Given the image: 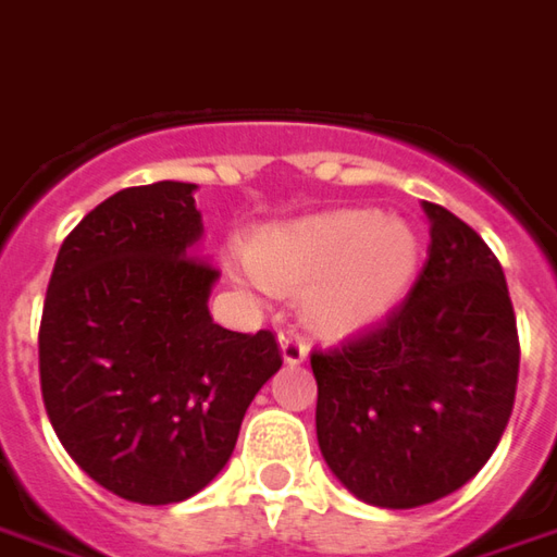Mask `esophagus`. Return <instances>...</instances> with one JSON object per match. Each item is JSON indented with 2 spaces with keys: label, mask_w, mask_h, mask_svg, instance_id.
Returning <instances> with one entry per match:
<instances>
[{
  "label": "esophagus",
  "mask_w": 557,
  "mask_h": 557,
  "mask_svg": "<svg viewBox=\"0 0 557 557\" xmlns=\"http://www.w3.org/2000/svg\"><path fill=\"white\" fill-rule=\"evenodd\" d=\"M280 352H283V361L286 364H301L307 359V344L301 334L295 329H283L280 332Z\"/></svg>",
  "instance_id": "obj_1"
}]
</instances>
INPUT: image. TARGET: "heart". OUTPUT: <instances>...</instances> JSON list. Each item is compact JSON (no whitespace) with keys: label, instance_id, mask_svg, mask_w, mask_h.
Instances as JSON below:
<instances>
[{"label":"heart","instance_id":"b5f03b06","mask_svg":"<svg viewBox=\"0 0 557 557\" xmlns=\"http://www.w3.org/2000/svg\"><path fill=\"white\" fill-rule=\"evenodd\" d=\"M250 265L268 286L307 289V317L325 332H349L388 313L419 265V238L380 211L319 213L268 228L250 244Z\"/></svg>","mask_w":557,"mask_h":557}]
</instances>
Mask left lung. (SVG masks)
Segmentation results:
<instances>
[{"instance_id":"obj_1","label":"left lung","mask_w":557,"mask_h":557,"mask_svg":"<svg viewBox=\"0 0 557 557\" xmlns=\"http://www.w3.org/2000/svg\"><path fill=\"white\" fill-rule=\"evenodd\" d=\"M428 262L383 322L313 349L317 437L352 495L413 509L458 492L512 413L519 332L488 244L434 201Z\"/></svg>"}]
</instances>
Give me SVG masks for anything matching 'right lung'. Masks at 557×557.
<instances>
[{"mask_svg":"<svg viewBox=\"0 0 557 557\" xmlns=\"http://www.w3.org/2000/svg\"><path fill=\"white\" fill-rule=\"evenodd\" d=\"M196 184L104 198L62 240L38 329L41 398L65 453L135 504H177L225 468L256 392L280 371L274 332L208 310L220 271L196 256Z\"/></svg>","mask_w":557,"mask_h":557,"instance_id":"obj_1","label":"right lung"}]
</instances>
